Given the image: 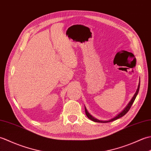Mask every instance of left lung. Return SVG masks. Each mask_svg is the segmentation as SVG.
<instances>
[{
    "mask_svg": "<svg viewBox=\"0 0 151 151\" xmlns=\"http://www.w3.org/2000/svg\"><path fill=\"white\" fill-rule=\"evenodd\" d=\"M139 86H140V81H139V84H138V86H137V90H136V93H135V94H134V95L133 96V97L132 98V99H131L130 101L129 102V103L128 104V105L127 106L124 108V110H123V111H122L121 112H120L119 114H117V115H116V116L114 117V118L111 119H110V120H108V121H102V120L97 119V118H95L94 117H93L92 115H91L90 114H89V112L88 111L87 109H86V108L85 107V112H86V115H87V117L89 119H91V121H94V122H97V123H109V122L114 121H115V120L117 119H119V118H120V117H121L124 116V115L125 114H126L128 111H129L130 107L132 106V104H133V102H134V101H135L136 96H137V93H138V92H139Z\"/></svg>",
    "mask_w": 151,
    "mask_h": 151,
    "instance_id": "8db88e82",
    "label": "left lung"
}]
</instances>
